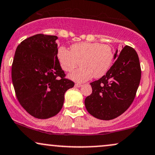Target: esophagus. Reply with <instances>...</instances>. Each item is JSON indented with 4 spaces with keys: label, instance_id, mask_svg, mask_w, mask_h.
<instances>
[{
    "label": "esophagus",
    "instance_id": "1",
    "mask_svg": "<svg viewBox=\"0 0 155 155\" xmlns=\"http://www.w3.org/2000/svg\"><path fill=\"white\" fill-rule=\"evenodd\" d=\"M81 86V84H78V83H76V84H75V87H80Z\"/></svg>",
    "mask_w": 155,
    "mask_h": 155
}]
</instances>
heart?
I'll return each mask as SVG.
<instances>
[{
    "mask_svg": "<svg viewBox=\"0 0 155 155\" xmlns=\"http://www.w3.org/2000/svg\"><path fill=\"white\" fill-rule=\"evenodd\" d=\"M57 59L63 71L71 72L79 65V69L69 75L77 82H84L107 74L114 61V50L110 45L100 42H79L73 44L70 51L64 47L57 50Z\"/></svg>",
    "mask_w": 155,
    "mask_h": 155,
    "instance_id": "b5f03b06",
    "label": "heart"
}]
</instances>
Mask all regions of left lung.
<instances>
[{
	"mask_svg": "<svg viewBox=\"0 0 155 155\" xmlns=\"http://www.w3.org/2000/svg\"><path fill=\"white\" fill-rule=\"evenodd\" d=\"M115 63L107 74L90 83L92 92L84 100L89 114L100 120L114 119L133 102L140 83L141 70L136 50L126 45L115 54Z\"/></svg>",
	"mask_w": 155,
	"mask_h": 155,
	"instance_id": "1",
	"label": "left lung"
}]
</instances>
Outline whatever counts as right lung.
Here are the masks:
<instances>
[{
    "instance_id": "right-lung-1",
    "label": "right lung",
    "mask_w": 155,
    "mask_h": 155,
    "mask_svg": "<svg viewBox=\"0 0 155 155\" xmlns=\"http://www.w3.org/2000/svg\"><path fill=\"white\" fill-rule=\"evenodd\" d=\"M58 39L37 34L18 45L12 67L16 98L29 114L47 119L59 113L65 92L74 82L66 79L57 59Z\"/></svg>"
}]
</instances>
